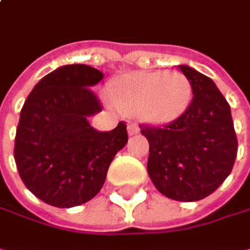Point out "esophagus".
Wrapping results in <instances>:
<instances>
[{"mask_svg":"<svg viewBox=\"0 0 250 250\" xmlns=\"http://www.w3.org/2000/svg\"><path fill=\"white\" fill-rule=\"evenodd\" d=\"M127 133H128V136H134V134L140 133V128H139V125H136V123H131V125H127Z\"/></svg>","mask_w":250,"mask_h":250,"instance_id":"obj_1","label":"esophagus"}]
</instances>
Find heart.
<instances>
[{
	"label": "heart",
	"mask_w": 250,
	"mask_h": 250,
	"mask_svg": "<svg viewBox=\"0 0 250 250\" xmlns=\"http://www.w3.org/2000/svg\"><path fill=\"white\" fill-rule=\"evenodd\" d=\"M108 92L114 104L130 116L153 125H169L179 119L192 98L188 78L179 72H133L114 79Z\"/></svg>",
	"instance_id": "obj_1"
}]
</instances>
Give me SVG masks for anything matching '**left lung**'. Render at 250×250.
<instances>
[{
    "mask_svg": "<svg viewBox=\"0 0 250 250\" xmlns=\"http://www.w3.org/2000/svg\"><path fill=\"white\" fill-rule=\"evenodd\" d=\"M192 86L187 111L164 128L142 125L149 142L147 174L161 194L198 201L214 192L231 172L237 139L230 105L213 79L179 65Z\"/></svg>",
    "mask_w": 250,
    "mask_h": 250,
    "instance_id": "obj_1",
    "label": "left lung"
}]
</instances>
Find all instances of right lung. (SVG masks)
Instances as JSON below:
<instances>
[{
  "label": "right lung",
  "instance_id": "add662e5",
  "mask_svg": "<svg viewBox=\"0 0 250 250\" xmlns=\"http://www.w3.org/2000/svg\"><path fill=\"white\" fill-rule=\"evenodd\" d=\"M104 78L88 65H65L42 78L27 97L14 159L24 185L43 203L71 208L94 198L116 153L127 143L125 123L97 131L101 111L91 88Z\"/></svg>",
  "mask_w": 250,
  "mask_h": 250
}]
</instances>
